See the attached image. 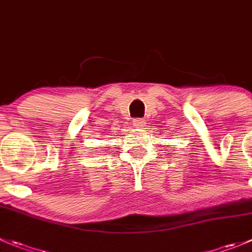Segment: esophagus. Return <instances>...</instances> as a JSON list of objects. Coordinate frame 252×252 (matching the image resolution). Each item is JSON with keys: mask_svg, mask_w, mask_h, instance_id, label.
Wrapping results in <instances>:
<instances>
[{"mask_svg": "<svg viewBox=\"0 0 252 252\" xmlns=\"http://www.w3.org/2000/svg\"><path fill=\"white\" fill-rule=\"evenodd\" d=\"M133 126H135L136 129H144V128H145V126H146V122L144 121V119L136 118V119H134V121H133Z\"/></svg>", "mask_w": 252, "mask_h": 252, "instance_id": "obj_1", "label": "esophagus"}]
</instances>
